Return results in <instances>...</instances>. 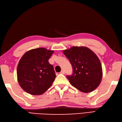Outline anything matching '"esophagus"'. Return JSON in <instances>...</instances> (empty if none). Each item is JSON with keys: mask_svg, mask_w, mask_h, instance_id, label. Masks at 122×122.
Segmentation results:
<instances>
[{"mask_svg": "<svg viewBox=\"0 0 122 122\" xmlns=\"http://www.w3.org/2000/svg\"><path fill=\"white\" fill-rule=\"evenodd\" d=\"M65 70H62L60 72V74H65Z\"/></svg>", "mask_w": 122, "mask_h": 122, "instance_id": "obj_1", "label": "esophagus"}]
</instances>
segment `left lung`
Segmentation results:
<instances>
[{"instance_id": "8db88e82", "label": "left lung", "mask_w": 122, "mask_h": 122, "mask_svg": "<svg viewBox=\"0 0 122 122\" xmlns=\"http://www.w3.org/2000/svg\"><path fill=\"white\" fill-rule=\"evenodd\" d=\"M63 53L72 67V74L67 76L70 83L84 93L96 90L102 77V66L97 55L84 46H73Z\"/></svg>"}]
</instances>
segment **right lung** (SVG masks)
Listing matches in <instances>:
<instances>
[{
  "label": "right lung",
  "instance_id": "add662e5",
  "mask_svg": "<svg viewBox=\"0 0 122 122\" xmlns=\"http://www.w3.org/2000/svg\"><path fill=\"white\" fill-rule=\"evenodd\" d=\"M54 51L37 48L26 52L17 68V81L26 92L37 96L45 93L56 77L53 66L48 60Z\"/></svg>",
  "mask_w": 122,
  "mask_h": 122
}]
</instances>
